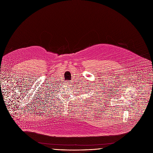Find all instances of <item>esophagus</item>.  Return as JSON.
<instances>
[{
	"mask_svg": "<svg viewBox=\"0 0 153 153\" xmlns=\"http://www.w3.org/2000/svg\"><path fill=\"white\" fill-rule=\"evenodd\" d=\"M72 81V80H71ZM71 84H72V83H71Z\"/></svg>",
	"mask_w": 153,
	"mask_h": 153,
	"instance_id": "1",
	"label": "esophagus"
}]
</instances>
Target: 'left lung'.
Returning a JSON list of instances; mask_svg holds the SVG:
<instances>
[{
  "mask_svg": "<svg viewBox=\"0 0 153 153\" xmlns=\"http://www.w3.org/2000/svg\"><path fill=\"white\" fill-rule=\"evenodd\" d=\"M88 90H89V89H88Z\"/></svg>",
  "mask_w": 153,
  "mask_h": 153,
  "instance_id": "obj_1",
  "label": "left lung"
}]
</instances>
